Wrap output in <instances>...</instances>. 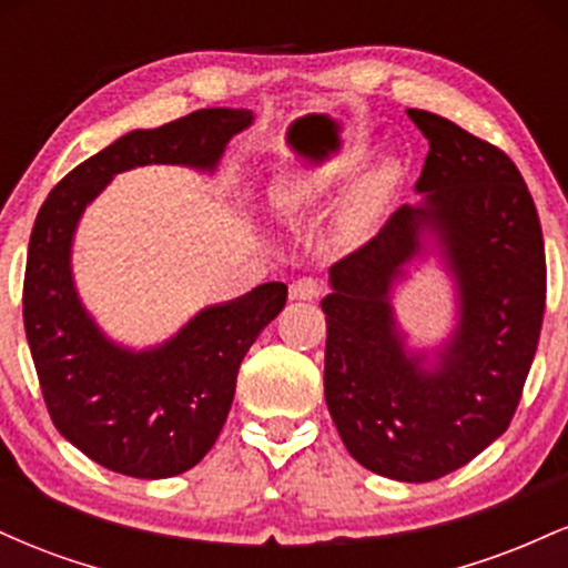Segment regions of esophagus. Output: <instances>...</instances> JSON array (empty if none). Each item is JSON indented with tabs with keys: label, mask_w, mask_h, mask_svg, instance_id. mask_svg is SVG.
<instances>
[{
	"label": "esophagus",
	"mask_w": 568,
	"mask_h": 568,
	"mask_svg": "<svg viewBox=\"0 0 568 568\" xmlns=\"http://www.w3.org/2000/svg\"><path fill=\"white\" fill-rule=\"evenodd\" d=\"M325 285L323 280L317 277H298L296 283L291 285V298H298V302H312V298L323 296Z\"/></svg>",
	"instance_id": "esophagus-1"
}]
</instances>
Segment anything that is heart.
Masks as SVG:
<instances>
[{
  "mask_svg": "<svg viewBox=\"0 0 568 568\" xmlns=\"http://www.w3.org/2000/svg\"><path fill=\"white\" fill-rule=\"evenodd\" d=\"M376 189H379V181H371V186L361 194V200L355 202V207H352V213H349L352 224H357V221H363V216H366L368 207H371V200H374V194H376Z\"/></svg>",
  "mask_w": 568,
  "mask_h": 568,
  "instance_id": "heart-1",
  "label": "heart"
}]
</instances>
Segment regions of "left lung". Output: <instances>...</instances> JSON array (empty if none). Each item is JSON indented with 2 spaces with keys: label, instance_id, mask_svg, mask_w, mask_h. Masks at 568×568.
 <instances>
[{
  "label": "left lung",
  "instance_id": "left-lung-1",
  "mask_svg": "<svg viewBox=\"0 0 568 568\" xmlns=\"http://www.w3.org/2000/svg\"><path fill=\"white\" fill-rule=\"evenodd\" d=\"M429 152L416 192L366 245L331 266L323 298L325 403L347 452L384 478L459 470L510 427L539 344L545 240L515 162L438 114L408 109ZM429 225L460 280L463 321L435 372L402 352L388 288Z\"/></svg>",
  "mask_w": 568,
  "mask_h": 568
}]
</instances>
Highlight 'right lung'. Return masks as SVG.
Instances as JSON below:
<instances>
[{
    "mask_svg": "<svg viewBox=\"0 0 568 568\" xmlns=\"http://www.w3.org/2000/svg\"><path fill=\"white\" fill-rule=\"evenodd\" d=\"M245 109H200L154 130H133L63 175L39 207L23 277V325L39 389L58 433L106 470L173 478L211 452L230 414L237 371L280 315L285 283H264L211 306L152 352L106 342L84 315L69 247L84 205L114 173L149 162L213 168Z\"/></svg>",
    "mask_w": 568,
    "mask_h": 568,
    "instance_id": "1",
    "label": "right lung"
}]
</instances>
